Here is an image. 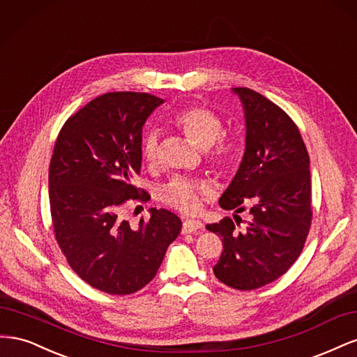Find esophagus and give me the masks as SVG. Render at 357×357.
<instances>
[{
  "label": "esophagus",
  "instance_id": "esophagus-1",
  "mask_svg": "<svg viewBox=\"0 0 357 357\" xmlns=\"http://www.w3.org/2000/svg\"><path fill=\"white\" fill-rule=\"evenodd\" d=\"M198 229H202V223L199 220H185L183 222L181 234H192L197 232Z\"/></svg>",
  "mask_w": 357,
  "mask_h": 357
}]
</instances>
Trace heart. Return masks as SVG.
Here are the masks:
<instances>
[{
    "label": "heart",
    "mask_w": 357,
    "mask_h": 357,
    "mask_svg": "<svg viewBox=\"0 0 357 357\" xmlns=\"http://www.w3.org/2000/svg\"><path fill=\"white\" fill-rule=\"evenodd\" d=\"M171 123L185 135L192 144L205 150L210 164L222 172L229 171L236 159V143L229 135L223 134V122L218 113L208 107L192 104L171 116ZM142 156L149 165H156L160 156V139L155 129H150L143 137ZM213 195L207 183L189 178H172L162 188L160 199L168 207L181 213H197L201 202Z\"/></svg>",
    "instance_id": "1"
}]
</instances>
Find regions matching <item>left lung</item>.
I'll return each instance as SVG.
<instances>
[{
	"instance_id": "8db88e82",
	"label": "left lung",
	"mask_w": 357,
	"mask_h": 357,
	"mask_svg": "<svg viewBox=\"0 0 357 357\" xmlns=\"http://www.w3.org/2000/svg\"><path fill=\"white\" fill-rule=\"evenodd\" d=\"M234 92L244 105L245 152L219 204L236 213L248 207L252 220L243 231L229 218L207 229L223 238L214 275L232 289L253 290L287 273L305 245L312 219L310 156L283 109L248 88Z\"/></svg>"
}]
</instances>
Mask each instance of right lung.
Masks as SVG:
<instances>
[{
  "mask_svg": "<svg viewBox=\"0 0 357 357\" xmlns=\"http://www.w3.org/2000/svg\"><path fill=\"white\" fill-rule=\"evenodd\" d=\"M164 100L143 92H109L63 123L49 167L53 232L83 282L110 295H131L156 275L181 220L152 208L137 228L123 220L128 202L150 195L132 185L142 169L146 119Z\"/></svg>",
  "mask_w": 357,
  "mask_h": 357,
  "instance_id": "add662e5",
  "label": "right lung"
}]
</instances>
